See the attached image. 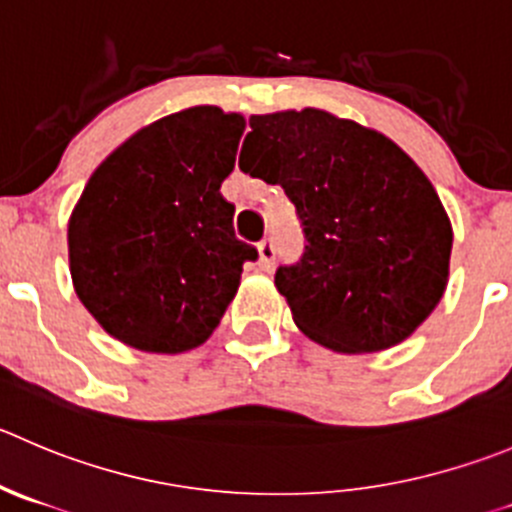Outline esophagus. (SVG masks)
Listing matches in <instances>:
<instances>
[{
    "label": "esophagus",
    "mask_w": 512,
    "mask_h": 512,
    "mask_svg": "<svg viewBox=\"0 0 512 512\" xmlns=\"http://www.w3.org/2000/svg\"><path fill=\"white\" fill-rule=\"evenodd\" d=\"M274 261H276L274 241H271V238H264V241L259 243V264H261V269L269 271L271 266H274Z\"/></svg>",
    "instance_id": "34e87169"
}]
</instances>
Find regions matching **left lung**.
Returning a JSON list of instances; mask_svg holds the SVG:
<instances>
[{"instance_id": "obj_1", "label": "left lung", "mask_w": 512, "mask_h": 512, "mask_svg": "<svg viewBox=\"0 0 512 512\" xmlns=\"http://www.w3.org/2000/svg\"><path fill=\"white\" fill-rule=\"evenodd\" d=\"M248 125L238 165L279 183L304 231L301 259L274 276L296 326L344 354L405 342L450 271L452 226L427 175L382 133L314 107Z\"/></svg>"}]
</instances>
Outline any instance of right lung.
<instances>
[{"instance_id":"1","label":"right lung","mask_w":512,"mask_h":512,"mask_svg":"<svg viewBox=\"0 0 512 512\" xmlns=\"http://www.w3.org/2000/svg\"><path fill=\"white\" fill-rule=\"evenodd\" d=\"M246 120L198 105L155 120L107 155L67 226L77 296L107 334L178 354L213 334L259 259L233 233L221 183Z\"/></svg>"}]
</instances>
